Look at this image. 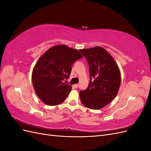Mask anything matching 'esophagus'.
<instances>
[{"mask_svg": "<svg viewBox=\"0 0 151 151\" xmlns=\"http://www.w3.org/2000/svg\"><path fill=\"white\" fill-rule=\"evenodd\" d=\"M78 86H79V84H76L74 85H73V87H74V88H76V89L78 88Z\"/></svg>", "mask_w": 151, "mask_h": 151, "instance_id": "obj_1", "label": "esophagus"}]
</instances>
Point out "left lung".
Here are the masks:
<instances>
[{"label":"left lung","instance_id":"1","mask_svg":"<svg viewBox=\"0 0 151 151\" xmlns=\"http://www.w3.org/2000/svg\"><path fill=\"white\" fill-rule=\"evenodd\" d=\"M89 66L90 83L79 96L86 107L101 109L115 99L121 84V74L116 62L101 47L81 49Z\"/></svg>","mask_w":151,"mask_h":151}]
</instances>
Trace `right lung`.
Instances as JSON below:
<instances>
[{"instance_id": "obj_1", "label": "right lung", "mask_w": 151, "mask_h": 151, "mask_svg": "<svg viewBox=\"0 0 151 151\" xmlns=\"http://www.w3.org/2000/svg\"><path fill=\"white\" fill-rule=\"evenodd\" d=\"M83 57L79 50L65 45L49 48L38 59L32 72V83L36 94L49 106L64 101L72 86L63 83L69 78L72 65Z\"/></svg>"}]
</instances>
